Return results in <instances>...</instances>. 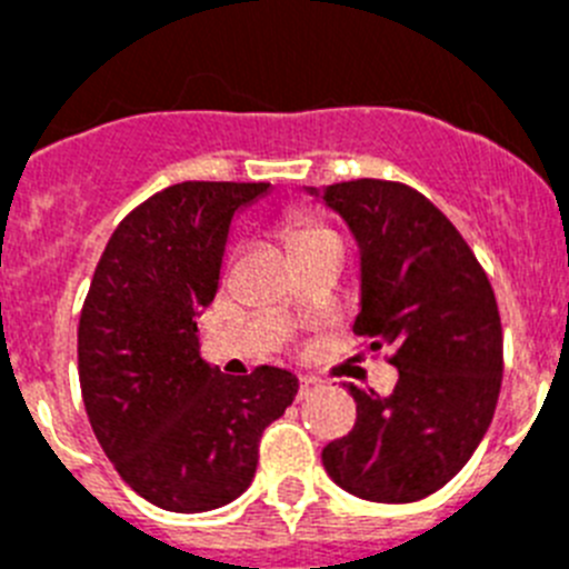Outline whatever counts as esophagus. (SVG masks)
Wrapping results in <instances>:
<instances>
[{"label": "esophagus", "instance_id": "obj_1", "mask_svg": "<svg viewBox=\"0 0 569 569\" xmlns=\"http://www.w3.org/2000/svg\"><path fill=\"white\" fill-rule=\"evenodd\" d=\"M319 387H321L319 379H313V376H301V379H299V399H308V396H313Z\"/></svg>", "mask_w": 569, "mask_h": 569}]
</instances>
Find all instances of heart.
<instances>
[{
  "instance_id": "1",
  "label": "heart",
  "mask_w": 569,
  "mask_h": 569,
  "mask_svg": "<svg viewBox=\"0 0 569 569\" xmlns=\"http://www.w3.org/2000/svg\"><path fill=\"white\" fill-rule=\"evenodd\" d=\"M321 236H333V233H330L328 228H321V224L305 219V216L293 219V222H290V228H288V239L293 241V248H299V244H305V241L321 239Z\"/></svg>"
}]
</instances>
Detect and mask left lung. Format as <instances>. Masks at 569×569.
Here are the masks:
<instances>
[{"mask_svg": "<svg viewBox=\"0 0 569 569\" xmlns=\"http://www.w3.org/2000/svg\"><path fill=\"white\" fill-rule=\"evenodd\" d=\"M310 196L341 216L359 244L353 333L390 347L393 393L347 385L356 425L321 450L341 490L407 505L441 490L470 461L501 390V319L487 273L453 222L419 190L385 179Z\"/></svg>", "mask_w": 569, "mask_h": 569, "instance_id": "obj_1", "label": "left lung"}]
</instances>
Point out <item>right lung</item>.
Wrapping results in <instances>:
<instances>
[{
  "label": "right lung",
  "instance_id": "1",
  "mask_svg": "<svg viewBox=\"0 0 569 569\" xmlns=\"http://www.w3.org/2000/svg\"><path fill=\"white\" fill-rule=\"evenodd\" d=\"M268 182H182L124 216L79 316V385L116 472L150 505L204 512L248 490L259 439L299 393L281 367L224 376L196 316L219 290L233 213Z\"/></svg>",
  "mask_w": 569,
  "mask_h": 569
}]
</instances>
